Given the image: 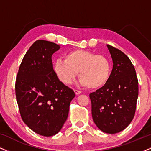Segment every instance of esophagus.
Segmentation results:
<instances>
[{"instance_id":"34e87169","label":"esophagus","mask_w":151,"mask_h":151,"mask_svg":"<svg viewBox=\"0 0 151 151\" xmlns=\"http://www.w3.org/2000/svg\"><path fill=\"white\" fill-rule=\"evenodd\" d=\"M74 92L76 93V95H78V94H80L81 93V91L78 90H74Z\"/></svg>"}]
</instances>
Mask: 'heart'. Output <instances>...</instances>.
<instances>
[{
    "label": "heart",
    "mask_w": 151,
    "mask_h": 151,
    "mask_svg": "<svg viewBox=\"0 0 151 151\" xmlns=\"http://www.w3.org/2000/svg\"><path fill=\"white\" fill-rule=\"evenodd\" d=\"M111 68V61L104 55L81 50L69 52L65 55L64 61L59 59L54 64L55 73L64 84H70L78 73L81 84L89 89L105 85Z\"/></svg>",
    "instance_id": "1"
}]
</instances>
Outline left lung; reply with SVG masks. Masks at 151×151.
Here are the masks:
<instances>
[{
	"label": "left lung",
	"instance_id": "left-lung-1",
	"mask_svg": "<svg viewBox=\"0 0 151 151\" xmlns=\"http://www.w3.org/2000/svg\"><path fill=\"white\" fill-rule=\"evenodd\" d=\"M113 66L107 83L91 93L94 123L105 133L115 134L125 129L135 115L139 83L129 57L118 48L107 45Z\"/></svg>",
	"mask_w": 151,
	"mask_h": 151
}]
</instances>
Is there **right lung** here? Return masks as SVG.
I'll return each instance as SVG.
<instances>
[{"instance_id": "obj_1", "label": "right lung", "mask_w": 151, "mask_h": 151, "mask_svg": "<svg viewBox=\"0 0 151 151\" xmlns=\"http://www.w3.org/2000/svg\"><path fill=\"white\" fill-rule=\"evenodd\" d=\"M59 49L54 42L36 40L24 55L16 78V99L22 120L44 137L60 131L76 96L53 69L52 55Z\"/></svg>"}]
</instances>
